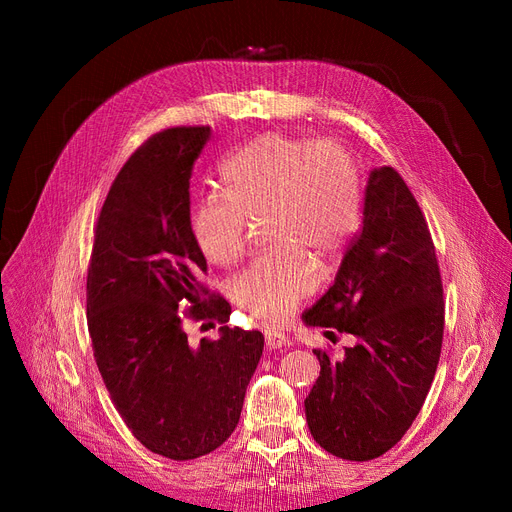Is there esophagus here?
I'll list each match as a JSON object with an SVG mask.
<instances>
[{"label": "esophagus", "mask_w": 512, "mask_h": 512, "mask_svg": "<svg viewBox=\"0 0 512 512\" xmlns=\"http://www.w3.org/2000/svg\"><path fill=\"white\" fill-rule=\"evenodd\" d=\"M288 344V336L276 330H267L265 332V346L270 348V351H278V348H284Z\"/></svg>", "instance_id": "1"}]
</instances>
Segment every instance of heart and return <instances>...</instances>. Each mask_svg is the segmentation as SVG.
I'll use <instances>...</instances> for the list:
<instances>
[{"instance_id": "obj_1", "label": "heart", "mask_w": 512, "mask_h": 512, "mask_svg": "<svg viewBox=\"0 0 512 512\" xmlns=\"http://www.w3.org/2000/svg\"><path fill=\"white\" fill-rule=\"evenodd\" d=\"M220 178L226 195H207L193 209V236L209 261L230 265L245 253L247 220L272 215V238L284 247L251 261L234 280L232 297L251 317L276 324L319 280L313 259L300 247L332 257L359 226L355 164L334 143L265 134L226 157Z\"/></svg>"}]
</instances>
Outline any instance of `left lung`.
<instances>
[{
    "label": "left lung",
    "mask_w": 512,
    "mask_h": 512,
    "mask_svg": "<svg viewBox=\"0 0 512 512\" xmlns=\"http://www.w3.org/2000/svg\"><path fill=\"white\" fill-rule=\"evenodd\" d=\"M442 294L434 240L413 193L394 168H373L361 230L334 284L303 313L330 340V327L355 338L340 359L313 351L321 371L305 415L321 448L371 461L407 434L440 361Z\"/></svg>",
    "instance_id": "left-lung-1"
}]
</instances>
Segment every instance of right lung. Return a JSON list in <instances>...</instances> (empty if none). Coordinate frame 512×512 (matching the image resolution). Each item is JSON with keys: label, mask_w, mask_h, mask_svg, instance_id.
Here are the masks:
<instances>
[{"label": "right lung", "mask_w": 512, "mask_h": 512, "mask_svg": "<svg viewBox=\"0 0 512 512\" xmlns=\"http://www.w3.org/2000/svg\"><path fill=\"white\" fill-rule=\"evenodd\" d=\"M209 137V126L168 128L130 155L101 207L87 276L103 384L132 436L172 461L230 438L263 353L257 330L222 326L199 346L186 336V319L230 315L222 297L203 303L207 261L191 230L188 186Z\"/></svg>", "instance_id": "add662e5"}]
</instances>
